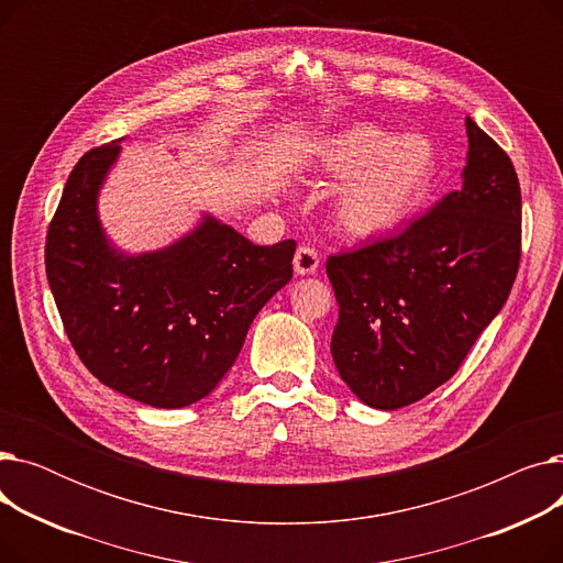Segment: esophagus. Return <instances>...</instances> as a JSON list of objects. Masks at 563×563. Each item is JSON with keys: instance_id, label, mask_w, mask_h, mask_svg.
Listing matches in <instances>:
<instances>
[{"instance_id": "34e87169", "label": "esophagus", "mask_w": 563, "mask_h": 563, "mask_svg": "<svg viewBox=\"0 0 563 563\" xmlns=\"http://www.w3.org/2000/svg\"><path fill=\"white\" fill-rule=\"evenodd\" d=\"M319 269V255L310 246H299L297 255H294V272L299 276H310Z\"/></svg>"}]
</instances>
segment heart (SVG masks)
I'll list each match as a JSON object with an SVG mask.
<instances>
[{"label":"heart","mask_w":563,"mask_h":563,"mask_svg":"<svg viewBox=\"0 0 563 563\" xmlns=\"http://www.w3.org/2000/svg\"><path fill=\"white\" fill-rule=\"evenodd\" d=\"M319 168L346 180L333 207L338 225L369 240L397 230L418 210L435 173V147L424 134L395 136L361 123L327 139Z\"/></svg>","instance_id":"heart-1"}]
</instances>
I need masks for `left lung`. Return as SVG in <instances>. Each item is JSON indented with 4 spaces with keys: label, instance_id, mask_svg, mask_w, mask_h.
I'll return each mask as SVG.
<instances>
[{
    "label": "left lung",
    "instance_id": "8db88e82",
    "mask_svg": "<svg viewBox=\"0 0 563 563\" xmlns=\"http://www.w3.org/2000/svg\"><path fill=\"white\" fill-rule=\"evenodd\" d=\"M465 130L459 191L397 236L327 262L340 306L333 361L351 393L372 408L397 410L452 378L514 287L518 175L470 115Z\"/></svg>",
    "mask_w": 563,
    "mask_h": 563
}]
</instances>
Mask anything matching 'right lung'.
Returning <instances> with one entry per match:
<instances>
[{
  "label": "right lung",
  "mask_w": 563,
  "mask_h": 563,
  "mask_svg": "<svg viewBox=\"0 0 563 563\" xmlns=\"http://www.w3.org/2000/svg\"><path fill=\"white\" fill-rule=\"evenodd\" d=\"M121 141L93 147L73 168L47 230L45 272L88 372L134 401L183 408L234 365L255 314L291 280L297 242L255 246L205 214L166 249L118 251L98 196Z\"/></svg>",
  "instance_id": "obj_1"
}]
</instances>
